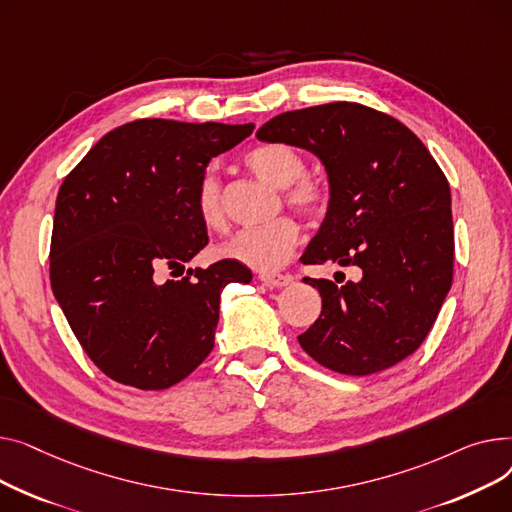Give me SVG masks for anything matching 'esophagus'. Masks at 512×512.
<instances>
[{
  "mask_svg": "<svg viewBox=\"0 0 512 512\" xmlns=\"http://www.w3.org/2000/svg\"><path fill=\"white\" fill-rule=\"evenodd\" d=\"M258 279H260L266 287H287V285L293 283V277H291V275H266V273H262Z\"/></svg>",
  "mask_w": 512,
  "mask_h": 512,
  "instance_id": "obj_1",
  "label": "esophagus"
}]
</instances>
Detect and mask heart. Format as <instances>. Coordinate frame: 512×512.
<instances>
[{"instance_id":"obj_1","label":"heart","mask_w":512,"mask_h":512,"mask_svg":"<svg viewBox=\"0 0 512 512\" xmlns=\"http://www.w3.org/2000/svg\"><path fill=\"white\" fill-rule=\"evenodd\" d=\"M246 163L264 182L283 188L287 204L297 208L302 215L316 217L324 213L328 190L320 179L306 175V161L295 148L279 142L258 144L246 155ZM196 213L208 229L225 227L221 184L213 173L202 175L198 182ZM297 239L299 229L295 221L279 217L266 225L235 233L227 244L219 248V256L260 270V273H273L289 262Z\"/></svg>"}]
</instances>
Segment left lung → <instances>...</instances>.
<instances>
[{"instance_id":"1","label":"left lung","mask_w":512,"mask_h":512,"mask_svg":"<svg viewBox=\"0 0 512 512\" xmlns=\"http://www.w3.org/2000/svg\"><path fill=\"white\" fill-rule=\"evenodd\" d=\"M256 136L310 150L328 175L326 217L302 262L362 268L341 285L304 279L322 312L299 345L347 376L403 362L453 283L450 188L430 150L399 119L347 101L281 113Z\"/></svg>"}]
</instances>
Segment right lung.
Returning <instances> with one entry per match:
<instances>
[{
  "label": "right lung",
  "mask_w": 512,
  "mask_h": 512,
  "mask_svg": "<svg viewBox=\"0 0 512 512\" xmlns=\"http://www.w3.org/2000/svg\"><path fill=\"white\" fill-rule=\"evenodd\" d=\"M254 124L136 119L105 134L59 188L51 289L86 355L111 380L163 390L215 347L221 291L250 268L219 260L186 270L208 233L196 190L210 159ZM173 275V273H171Z\"/></svg>",
  "instance_id": "obj_1"
}]
</instances>
